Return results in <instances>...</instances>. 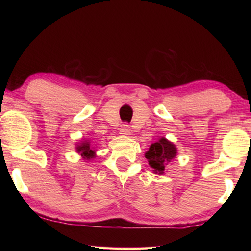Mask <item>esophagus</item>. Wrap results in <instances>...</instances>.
<instances>
[{
  "mask_svg": "<svg viewBox=\"0 0 251 251\" xmlns=\"http://www.w3.org/2000/svg\"><path fill=\"white\" fill-rule=\"evenodd\" d=\"M120 133H121L122 135H124V136L130 135V127H129V125L123 124L122 127L120 128Z\"/></svg>",
  "mask_w": 251,
  "mask_h": 251,
  "instance_id": "1",
  "label": "esophagus"
}]
</instances>
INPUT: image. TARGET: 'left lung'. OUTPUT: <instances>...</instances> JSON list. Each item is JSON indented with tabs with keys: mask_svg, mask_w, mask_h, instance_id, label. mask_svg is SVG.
<instances>
[{
	"mask_svg": "<svg viewBox=\"0 0 251 251\" xmlns=\"http://www.w3.org/2000/svg\"><path fill=\"white\" fill-rule=\"evenodd\" d=\"M177 155V148L172 142L165 137L158 139V142L151 144L150 150L145 152V157L148 160V164L152 168L155 174L165 173V167L171 160L175 158Z\"/></svg>",
	"mask_w": 251,
	"mask_h": 251,
	"instance_id": "obj_1",
	"label": "left lung"
}]
</instances>
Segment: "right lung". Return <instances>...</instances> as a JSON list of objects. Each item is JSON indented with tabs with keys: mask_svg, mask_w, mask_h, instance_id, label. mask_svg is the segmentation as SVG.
<instances>
[{
	"mask_svg": "<svg viewBox=\"0 0 251 251\" xmlns=\"http://www.w3.org/2000/svg\"><path fill=\"white\" fill-rule=\"evenodd\" d=\"M76 151L83 157L85 160H90L95 157V148L92 146L90 141H84L76 144Z\"/></svg>",
	"mask_w": 251,
	"mask_h": 251,
	"instance_id": "right-lung-1",
	"label": "right lung"
}]
</instances>
